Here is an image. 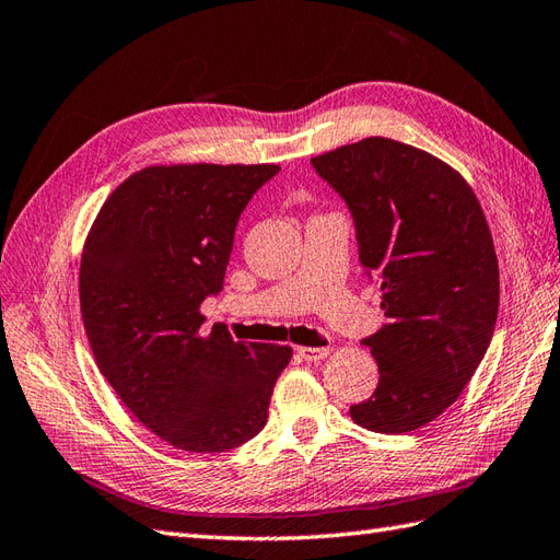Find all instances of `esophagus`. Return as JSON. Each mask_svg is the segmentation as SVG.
I'll return each mask as SVG.
<instances>
[{
	"instance_id": "1",
	"label": "esophagus",
	"mask_w": 560,
	"mask_h": 560,
	"mask_svg": "<svg viewBox=\"0 0 560 560\" xmlns=\"http://www.w3.org/2000/svg\"><path fill=\"white\" fill-rule=\"evenodd\" d=\"M330 347H299L296 357L306 363H320L323 359L330 357Z\"/></svg>"
}]
</instances>
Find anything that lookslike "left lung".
I'll return each instance as SVG.
<instances>
[{
  "label": "left lung",
  "instance_id": "1",
  "mask_svg": "<svg viewBox=\"0 0 560 560\" xmlns=\"http://www.w3.org/2000/svg\"><path fill=\"white\" fill-rule=\"evenodd\" d=\"M345 199L359 261L387 323L361 339L380 371L349 408L359 425L401 434L452 406L485 359L499 313V264L480 201L428 152L387 138L311 159Z\"/></svg>",
  "mask_w": 560,
  "mask_h": 560
}]
</instances>
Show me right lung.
<instances>
[{
  "label": "right lung",
  "instance_id": "add662e5",
  "mask_svg": "<svg viewBox=\"0 0 560 560\" xmlns=\"http://www.w3.org/2000/svg\"><path fill=\"white\" fill-rule=\"evenodd\" d=\"M280 166H152L106 199L80 264V311L102 375L144 428L192 454H221L268 420L290 347L203 332L235 228Z\"/></svg>",
  "mask_w": 560,
  "mask_h": 560
}]
</instances>
